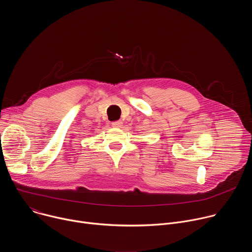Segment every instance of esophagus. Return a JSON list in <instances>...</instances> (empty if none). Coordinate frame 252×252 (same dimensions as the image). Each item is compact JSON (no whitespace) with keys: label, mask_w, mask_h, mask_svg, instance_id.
<instances>
[{"label":"esophagus","mask_w":252,"mask_h":252,"mask_svg":"<svg viewBox=\"0 0 252 252\" xmlns=\"http://www.w3.org/2000/svg\"><path fill=\"white\" fill-rule=\"evenodd\" d=\"M112 126H113L114 127H122V126H123V122H122V121L114 122V123L112 124Z\"/></svg>","instance_id":"34e87169"}]
</instances>
